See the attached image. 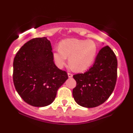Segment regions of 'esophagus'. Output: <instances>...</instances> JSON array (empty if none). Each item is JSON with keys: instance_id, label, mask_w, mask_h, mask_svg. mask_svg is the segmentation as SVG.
I'll return each mask as SVG.
<instances>
[{"instance_id": "34e87169", "label": "esophagus", "mask_w": 133, "mask_h": 133, "mask_svg": "<svg viewBox=\"0 0 133 133\" xmlns=\"http://www.w3.org/2000/svg\"><path fill=\"white\" fill-rule=\"evenodd\" d=\"M68 77L69 78H72V74L71 72H68Z\"/></svg>"}]
</instances>
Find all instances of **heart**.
<instances>
[{
  "instance_id": "obj_1",
  "label": "heart",
  "mask_w": 133,
  "mask_h": 133,
  "mask_svg": "<svg viewBox=\"0 0 133 133\" xmlns=\"http://www.w3.org/2000/svg\"><path fill=\"white\" fill-rule=\"evenodd\" d=\"M97 48L94 42L90 40L68 39L60 43V48L54 50L56 64L62 68L69 57V62L76 71H83L90 66L96 56Z\"/></svg>"
}]
</instances>
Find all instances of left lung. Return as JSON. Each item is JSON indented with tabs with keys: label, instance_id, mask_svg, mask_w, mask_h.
<instances>
[{
	"label": "left lung",
	"instance_id": "left-lung-1",
	"mask_svg": "<svg viewBox=\"0 0 133 133\" xmlns=\"http://www.w3.org/2000/svg\"><path fill=\"white\" fill-rule=\"evenodd\" d=\"M76 86L72 96L79 105L94 108L109 98L115 87L117 78V59L108 46L99 51L93 65L84 73L73 75Z\"/></svg>",
	"mask_w": 133,
	"mask_h": 133
}]
</instances>
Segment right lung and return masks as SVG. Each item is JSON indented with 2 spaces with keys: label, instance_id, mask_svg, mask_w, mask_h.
<instances>
[{
  "label": "right lung",
  "instance_id": "1",
  "mask_svg": "<svg viewBox=\"0 0 133 133\" xmlns=\"http://www.w3.org/2000/svg\"><path fill=\"white\" fill-rule=\"evenodd\" d=\"M68 78L66 71L55 65L51 43L46 37L26 42L14 58L15 89L23 100L33 107L51 104Z\"/></svg>",
  "mask_w": 133,
  "mask_h": 133
}]
</instances>
